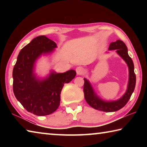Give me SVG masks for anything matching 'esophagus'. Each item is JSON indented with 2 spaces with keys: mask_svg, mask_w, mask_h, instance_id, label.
<instances>
[{
  "mask_svg": "<svg viewBox=\"0 0 147 147\" xmlns=\"http://www.w3.org/2000/svg\"><path fill=\"white\" fill-rule=\"evenodd\" d=\"M76 72L77 75H82L84 73V69L82 67H78L76 68Z\"/></svg>",
  "mask_w": 147,
  "mask_h": 147,
  "instance_id": "obj_1",
  "label": "esophagus"
}]
</instances>
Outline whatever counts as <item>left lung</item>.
<instances>
[{"mask_svg":"<svg viewBox=\"0 0 147 147\" xmlns=\"http://www.w3.org/2000/svg\"><path fill=\"white\" fill-rule=\"evenodd\" d=\"M109 51L115 50L117 53L123 58L126 64L128 65L129 69V80L127 87V90L124 95L119 100L114 101H104L102 100L94 93L93 88L88 80L84 78V97L89 106L97 110L105 111V112H113L118 111L126 105L129 99L130 98L131 94L134 91L136 82V76L134 73V65L131 58L128 54L127 47L123 41L118 39L115 42H112L109 45Z\"/></svg>","mask_w":147,"mask_h":147,"instance_id":"8db88e82","label":"left lung"}]
</instances>
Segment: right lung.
<instances>
[{
	"instance_id": "1",
	"label": "right lung",
	"mask_w": 147,
	"mask_h": 147,
	"mask_svg": "<svg viewBox=\"0 0 147 147\" xmlns=\"http://www.w3.org/2000/svg\"><path fill=\"white\" fill-rule=\"evenodd\" d=\"M56 47L55 42L45 36L36 37L21 50L13 67L15 96L28 112L36 115H49L58 108L64 84L70 82L76 74L71 69L63 73L51 71L43 79L36 76L34 66L37 59Z\"/></svg>"
}]
</instances>
